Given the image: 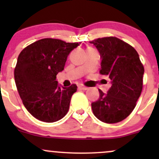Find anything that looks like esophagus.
I'll return each mask as SVG.
<instances>
[{"label": "esophagus", "mask_w": 159, "mask_h": 159, "mask_svg": "<svg viewBox=\"0 0 159 159\" xmlns=\"http://www.w3.org/2000/svg\"><path fill=\"white\" fill-rule=\"evenodd\" d=\"M78 87L79 89H81V90H87V89H88V87H85V86H83V85H78Z\"/></svg>", "instance_id": "esophagus-1"}]
</instances>
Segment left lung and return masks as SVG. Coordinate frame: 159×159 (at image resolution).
<instances>
[{
  "mask_svg": "<svg viewBox=\"0 0 159 159\" xmlns=\"http://www.w3.org/2000/svg\"><path fill=\"white\" fill-rule=\"evenodd\" d=\"M90 43L100 54V74L111 81L107 93L98 90L99 98L91 103L93 112L104 123H119L136 106L143 87V66L135 49L118 38H98Z\"/></svg>",
  "mask_w": 159,
  "mask_h": 159,
  "instance_id": "8db88e82",
  "label": "left lung"
}]
</instances>
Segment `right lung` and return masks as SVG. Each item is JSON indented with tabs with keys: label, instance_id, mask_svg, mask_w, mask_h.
Returning a JSON list of instances; mask_svg holds the SVG:
<instances>
[{
	"label": "right lung",
	"instance_id": "right-lung-1",
	"mask_svg": "<svg viewBox=\"0 0 159 159\" xmlns=\"http://www.w3.org/2000/svg\"><path fill=\"white\" fill-rule=\"evenodd\" d=\"M79 45L46 38L20 53L14 71L16 85L25 107L37 120L54 123L68 112L77 86L63 87L56 76L64 69L69 53Z\"/></svg>",
	"mask_w": 159,
	"mask_h": 159
}]
</instances>
